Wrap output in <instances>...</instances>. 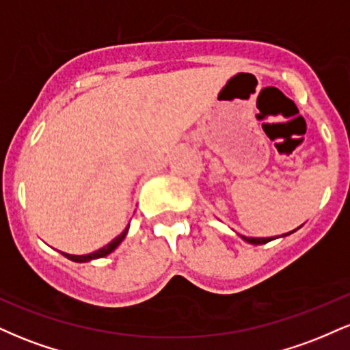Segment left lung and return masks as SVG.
<instances>
[{
  "mask_svg": "<svg viewBox=\"0 0 350 350\" xmlns=\"http://www.w3.org/2000/svg\"><path fill=\"white\" fill-rule=\"evenodd\" d=\"M295 232V230H293ZM293 232H290V234H293ZM290 234H284V235H281V237H286V235H290ZM242 237V239L245 240V242H248V243H253V245H263V243H268V242H271V237L270 239H255V237H245V235H240Z\"/></svg>",
  "mask_w": 350,
  "mask_h": 350,
  "instance_id": "8db88e82",
  "label": "left lung"
}]
</instances>
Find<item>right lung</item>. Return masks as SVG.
I'll return each instance as SVG.
<instances>
[{
    "label": "right lung",
    "mask_w": 350,
    "mask_h": 350,
    "mask_svg": "<svg viewBox=\"0 0 350 350\" xmlns=\"http://www.w3.org/2000/svg\"><path fill=\"white\" fill-rule=\"evenodd\" d=\"M128 227H130V226H128ZM128 227L124 228V230H123L122 234H120L118 237H115V239L111 240L110 243L105 245V247L98 248L97 252H92V253H88V255H69V253H62V255L67 256V258L72 260V262H77V263H85V262H90V260L103 258V256H107L108 253L113 252L115 248L118 247V245L123 242V239H124V237H126V234H128Z\"/></svg>",
    "instance_id": "add662e5"
}]
</instances>
